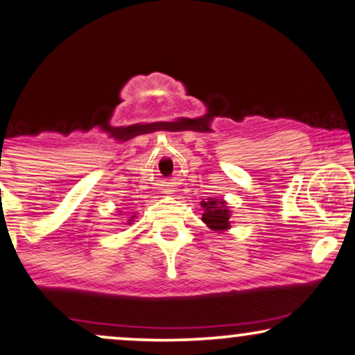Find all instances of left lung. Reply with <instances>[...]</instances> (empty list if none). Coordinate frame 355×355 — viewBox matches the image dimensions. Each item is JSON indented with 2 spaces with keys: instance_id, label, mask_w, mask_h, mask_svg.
<instances>
[{
  "instance_id": "left-lung-1",
  "label": "left lung",
  "mask_w": 355,
  "mask_h": 355,
  "mask_svg": "<svg viewBox=\"0 0 355 355\" xmlns=\"http://www.w3.org/2000/svg\"><path fill=\"white\" fill-rule=\"evenodd\" d=\"M205 209L202 220L211 227L212 230H227L230 227V212L225 209L224 200L209 199L207 202L200 204Z\"/></svg>"
}]
</instances>
